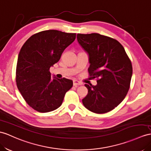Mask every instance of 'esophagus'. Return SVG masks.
I'll return each instance as SVG.
<instances>
[{
    "mask_svg": "<svg viewBox=\"0 0 151 151\" xmlns=\"http://www.w3.org/2000/svg\"><path fill=\"white\" fill-rule=\"evenodd\" d=\"M73 86H77L81 85L82 83H81V82H79V81H77V80H74V81H73Z\"/></svg>",
    "mask_w": 151,
    "mask_h": 151,
    "instance_id": "1",
    "label": "esophagus"
}]
</instances>
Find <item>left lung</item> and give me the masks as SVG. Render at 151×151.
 <instances>
[{"instance_id": "obj_1", "label": "left lung", "mask_w": 151, "mask_h": 151, "mask_svg": "<svg viewBox=\"0 0 151 151\" xmlns=\"http://www.w3.org/2000/svg\"><path fill=\"white\" fill-rule=\"evenodd\" d=\"M77 39L89 54L90 79L96 86L85 84L88 92L83 99L91 112L105 113L115 108L130 88L133 67L124 48L115 39L98 33L78 34Z\"/></svg>"}]
</instances>
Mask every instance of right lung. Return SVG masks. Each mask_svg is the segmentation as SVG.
Wrapping results in <instances>:
<instances>
[{"label":"right lung","mask_w":151,"mask_h":151,"mask_svg":"<svg viewBox=\"0 0 151 151\" xmlns=\"http://www.w3.org/2000/svg\"><path fill=\"white\" fill-rule=\"evenodd\" d=\"M76 37V33L47 30L32 35L22 47L16 83L25 102L36 111L47 113L58 109L72 87V80L52 79L49 70Z\"/></svg>","instance_id":"add662e5"}]
</instances>
